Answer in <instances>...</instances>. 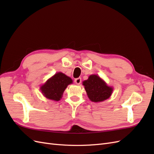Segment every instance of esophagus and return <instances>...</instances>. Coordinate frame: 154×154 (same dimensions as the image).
I'll return each mask as SVG.
<instances>
[{"mask_svg":"<svg viewBox=\"0 0 154 154\" xmlns=\"http://www.w3.org/2000/svg\"><path fill=\"white\" fill-rule=\"evenodd\" d=\"M74 82H75L77 85H80L82 82V78H76L75 80H74Z\"/></svg>","mask_w":154,"mask_h":154,"instance_id":"34e87169","label":"esophagus"}]
</instances>
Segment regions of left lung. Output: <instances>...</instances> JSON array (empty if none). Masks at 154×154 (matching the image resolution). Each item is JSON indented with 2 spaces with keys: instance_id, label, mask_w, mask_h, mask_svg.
I'll list each match as a JSON object with an SVG mask.
<instances>
[{
  "instance_id": "obj_1",
  "label": "left lung",
  "mask_w": 154,
  "mask_h": 154,
  "mask_svg": "<svg viewBox=\"0 0 154 154\" xmlns=\"http://www.w3.org/2000/svg\"><path fill=\"white\" fill-rule=\"evenodd\" d=\"M85 89L89 100L93 102H101L109 98L113 88L106 83L96 74L89 76L88 80L83 82Z\"/></svg>"
}]
</instances>
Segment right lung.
<instances>
[{
    "label": "right lung",
    "instance_id": "1",
    "mask_svg": "<svg viewBox=\"0 0 154 154\" xmlns=\"http://www.w3.org/2000/svg\"><path fill=\"white\" fill-rule=\"evenodd\" d=\"M72 83L71 78L62 72H57L40 87V90L46 98L58 101L67 87Z\"/></svg>",
    "mask_w": 154,
    "mask_h": 154
}]
</instances>
